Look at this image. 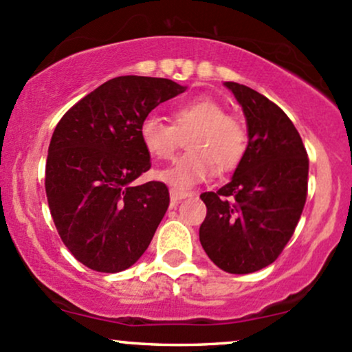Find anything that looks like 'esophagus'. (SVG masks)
<instances>
[{
    "instance_id": "34e87169",
    "label": "esophagus",
    "mask_w": 352,
    "mask_h": 352,
    "mask_svg": "<svg viewBox=\"0 0 352 352\" xmlns=\"http://www.w3.org/2000/svg\"><path fill=\"white\" fill-rule=\"evenodd\" d=\"M169 196H171V203L176 204V203H179L181 199H184V197H188L189 192L188 191H179V189L171 188V189H169Z\"/></svg>"
}]
</instances>
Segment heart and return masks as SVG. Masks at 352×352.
<instances>
[{
	"label": "heart",
	"instance_id": "obj_1",
	"mask_svg": "<svg viewBox=\"0 0 352 352\" xmlns=\"http://www.w3.org/2000/svg\"><path fill=\"white\" fill-rule=\"evenodd\" d=\"M173 124L156 114H146L140 124L141 144L155 160H171L186 138L189 151L169 168L156 171V177L175 189H189L219 173L234 171L250 148L248 128L229 116L224 106L212 98H192L175 106Z\"/></svg>",
	"mask_w": 352,
	"mask_h": 352
}]
</instances>
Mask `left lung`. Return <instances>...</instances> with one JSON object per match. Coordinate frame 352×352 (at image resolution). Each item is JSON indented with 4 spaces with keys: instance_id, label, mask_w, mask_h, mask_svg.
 I'll return each instance as SVG.
<instances>
[{
    "instance_id": "1",
    "label": "left lung",
    "mask_w": 352,
    "mask_h": 352,
    "mask_svg": "<svg viewBox=\"0 0 352 352\" xmlns=\"http://www.w3.org/2000/svg\"><path fill=\"white\" fill-rule=\"evenodd\" d=\"M226 86L243 106L250 148L226 186L201 195L208 211L199 241L221 270L248 274L274 263L294 234L307 197L309 157L278 104L239 82Z\"/></svg>"
}]
</instances>
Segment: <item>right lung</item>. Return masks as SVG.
<instances>
[{
    "label": "right lung",
    "mask_w": 352,
    "mask_h": 352,
    "mask_svg": "<svg viewBox=\"0 0 352 352\" xmlns=\"http://www.w3.org/2000/svg\"><path fill=\"white\" fill-rule=\"evenodd\" d=\"M184 89L166 78L118 76L59 120L46 160V197L59 238L89 270L124 271L148 250L169 191L161 181L134 184L151 168L140 124Z\"/></svg>",
    "instance_id": "right-lung-1"
}]
</instances>
